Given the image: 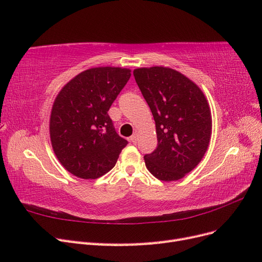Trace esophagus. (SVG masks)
Here are the masks:
<instances>
[{
	"instance_id": "obj_1",
	"label": "esophagus",
	"mask_w": 262,
	"mask_h": 262,
	"mask_svg": "<svg viewBox=\"0 0 262 262\" xmlns=\"http://www.w3.org/2000/svg\"><path fill=\"white\" fill-rule=\"evenodd\" d=\"M130 141L132 142V143H137V142H138V133L137 132L134 133L133 136L130 138Z\"/></svg>"
}]
</instances>
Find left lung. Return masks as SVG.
Returning a JSON list of instances; mask_svg holds the SVG:
<instances>
[{
	"instance_id": "8db88e82",
	"label": "left lung",
	"mask_w": 262,
	"mask_h": 262,
	"mask_svg": "<svg viewBox=\"0 0 262 262\" xmlns=\"http://www.w3.org/2000/svg\"><path fill=\"white\" fill-rule=\"evenodd\" d=\"M133 75L156 125L157 147L144 155L146 168L160 180H178L207 152L212 126L208 101L199 87L172 69L142 68Z\"/></svg>"
}]
</instances>
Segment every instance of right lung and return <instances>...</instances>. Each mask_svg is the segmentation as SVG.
<instances>
[{
	"label": "right lung",
	"mask_w": 262,
	"mask_h": 262,
	"mask_svg": "<svg viewBox=\"0 0 262 262\" xmlns=\"http://www.w3.org/2000/svg\"><path fill=\"white\" fill-rule=\"evenodd\" d=\"M131 71L94 68L71 80L54 100L50 138L68 171L96 179L114 168L128 141L117 133L108 110L129 81Z\"/></svg>",
	"instance_id": "obj_1"
}]
</instances>
